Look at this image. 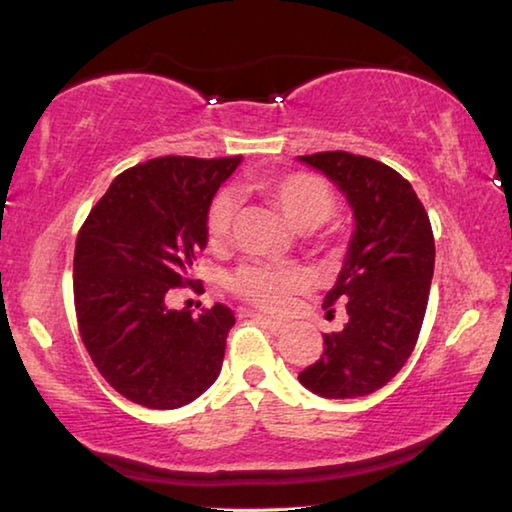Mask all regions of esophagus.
I'll return each mask as SVG.
<instances>
[{
    "label": "esophagus",
    "mask_w": 512,
    "mask_h": 512,
    "mask_svg": "<svg viewBox=\"0 0 512 512\" xmlns=\"http://www.w3.org/2000/svg\"><path fill=\"white\" fill-rule=\"evenodd\" d=\"M250 318H255L257 323H262L264 327H268V332L271 334H284V323H280V320H273V318H268V316H262V314H253V311H250L248 314Z\"/></svg>",
    "instance_id": "obj_1"
}]
</instances>
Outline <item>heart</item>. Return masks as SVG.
I'll use <instances>...</instances> for the list:
<instances>
[{
	"mask_svg": "<svg viewBox=\"0 0 512 512\" xmlns=\"http://www.w3.org/2000/svg\"><path fill=\"white\" fill-rule=\"evenodd\" d=\"M257 192L271 203L293 230L314 232L332 219L336 198L325 180L311 173H287V176L257 180ZM235 196L223 192L207 207L205 230L212 244H223L235 221ZM309 282L300 266H266L246 264L230 277L228 287L250 305L266 311L287 307L293 293L305 289Z\"/></svg>",
	"mask_w": 512,
	"mask_h": 512,
	"instance_id": "obj_1",
	"label": "heart"
}]
</instances>
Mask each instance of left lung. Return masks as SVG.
<instances>
[{
	"mask_svg": "<svg viewBox=\"0 0 512 512\" xmlns=\"http://www.w3.org/2000/svg\"><path fill=\"white\" fill-rule=\"evenodd\" d=\"M345 196L354 230L323 307L345 302L348 323L325 334V350L298 375L307 391L350 400L386 386L418 341L433 277V232L409 180L345 151L298 155ZM332 314V309H329Z\"/></svg>",
	"mask_w": 512,
	"mask_h": 512,
	"instance_id": "left-lung-1",
	"label": "left lung"
}]
</instances>
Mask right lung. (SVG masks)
Wrapping results in <instances>:
<instances>
[{
	"label": "right lung",
	"instance_id": "obj_1",
	"mask_svg": "<svg viewBox=\"0 0 512 512\" xmlns=\"http://www.w3.org/2000/svg\"><path fill=\"white\" fill-rule=\"evenodd\" d=\"M239 158H153L112 180L76 239L81 339L103 379L146 409H180L221 372L232 311L171 309L207 246L205 216Z\"/></svg>",
	"mask_w": 512,
	"mask_h": 512
}]
</instances>
